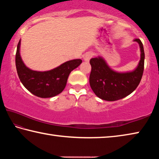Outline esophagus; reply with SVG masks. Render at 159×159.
Returning <instances> with one entry per match:
<instances>
[{"mask_svg": "<svg viewBox=\"0 0 159 159\" xmlns=\"http://www.w3.org/2000/svg\"><path fill=\"white\" fill-rule=\"evenodd\" d=\"M93 56V52H86L85 54L84 57H83V59H84V60L85 61H89V60H90L91 58H92Z\"/></svg>", "mask_w": 159, "mask_h": 159, "instance_id": "esophagus-1", "label": "esophagus"}]
</instances>
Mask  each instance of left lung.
<instances>
[{"label": "left lung", "instance_id": "1", "mask_svg": "<svg viewBox=\"0 0 159 159\" xmlns=\"http://www.w3.org/2000/svg\"><path fill=\"white\" fill-rule=\"evenodd\" d=\"M134 41L139 44L141 59L135 70L129 73H117L107 66L101 57L90 60L91 72L89 82L95 95L107 101H116L124 98L136 89L141 81L144 71V52L143 44L139 39Z\"/></svg>", "mask_w": 159, "mask_h": 159}]
</instances>
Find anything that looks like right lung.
<instances>
[{
    "label": "right lung",
    "mask_w": 159,
    "mask_h": 159,
    "mask_svg": "<svg viewBox=\"0 0 159 159\" xmlns=\"http://www.w3.org/2000/svg\"><path fill=\"white\" fill-rule=\"evenodd\" d=\"M20 41L15 55L18 76L23 85L33 95L41 98H52L62 92L66 87L69 75L82 62L80 59L66 61L48 71H36L27 68L20 55Z\"/></svg>",
    "instance_id": "add662e5"
}]
</instances>
